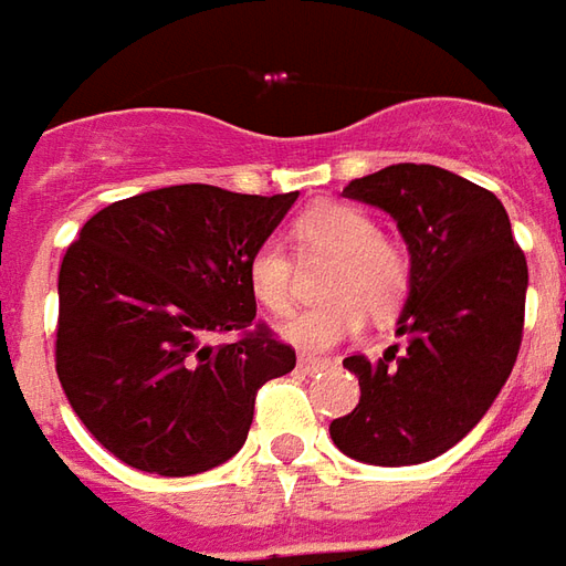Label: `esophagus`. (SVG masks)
<instances>
[{
	"mask_svg": "<svg viewBox=\"0 0 566 566\" xmlns=\"http://www.w3.org/2000/svg\"><path fill=\"white\" fill-rule=\"evenodd\" d=\"M328 363L326 359H319V356H311V354H302L298 356V371H304V375H314V371H319V368H326Z\"/></svg>",
	"mask_w": 566,
	"mask_h": 566,
	"instance_id": "34e87169",
	"label": "esophagus"
}]
</instances>
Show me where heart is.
<instances>
[{"instance_id":"heart-1","label":"heart","mask_w":566,"mask_h":566,"mask_svg":"<svg viewBox=\"0 0 566 566\" xmlns=\"http://www.w3.org/2000/svg\"><path fill=\"white\" fill-rule=\"evenodd\" d=\"M304 255H328L323 295L326 302L295 311L280 323V335L302 350H328L354 338L366 314L387 319L402 307L411 283V264L399 243L380 238L368 212L350 203H316L295 222ZM255 302L283 314L292 304V259L280 243L255 247L247 262Z\"/></svg>"}]
</instances>
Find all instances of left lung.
<instances>
[{
	"instance_id": "obj_1",
	"label": "left lung",
	"mask_w": 566,
	"mask_h": 566,
	"mask_svg": "<svg viewBox=\"0 0 566 566\" xmlns=\"http://www.w3.org/2000/svg\"><path fill=\"white\" fill-rule=\"evenodd\" d=\"M344 198L390 216L411 264L396 335L378 363L347 356L359 405L332 420L338 451L371 467H415L467 436L503 390L524 326L527 262L506 207L432 164H392Z\"/></svg>"
}]
</instances>
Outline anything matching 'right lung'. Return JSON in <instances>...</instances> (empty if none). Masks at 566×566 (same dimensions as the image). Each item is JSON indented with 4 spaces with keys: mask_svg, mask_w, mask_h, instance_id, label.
I'll list each match as a JSON object with an SVG mask.
<instances>
[{
    "mask_svg": "<svg viewBox=\"0 0 566 566\" xmlns=\"http://www.w3.org/2000/svg\"><path fill=\"white\" fill-rule=\"evenodd\" d=\"M298 191L259 198L170 186L91 216L63 264L57 378L72 411L127 467L182 479L238 454L264 380L295 368L268 328L247 331V262Z\"/></svg>",
    "mask_w": 566,
    "mask_h": 566,
    "instance_id": "right-lung-1",
    "label": "right lung"
}]
</instances>
